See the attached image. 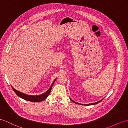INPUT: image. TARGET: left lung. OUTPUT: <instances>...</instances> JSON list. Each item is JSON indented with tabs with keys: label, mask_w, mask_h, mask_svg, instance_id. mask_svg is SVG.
<instances>
[{
	"label": "left lung",
	"mask_w": 128,
	"mask_h": 128,
	"mask_svg": "<svg viewBox=\"0 0 128 128\" xmlns=\"http://www.w3.org/2000/svg\"><path fill=\"white\" fill-rule=\"evenodd\" d=\"M70 99L71 100V101H72L73 102H75V103H76V104H80V105H95V104H98V103H99V102H100L102 99V100H99V101H98V102H93V103H91V104H79V103H78V102H74V100H73L71 98H70Z\"/></svg>",
	"instance_id": "obj_1"
}]
</instances>
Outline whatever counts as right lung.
Masks as SVG:
<instances>
[{"mask_svg": "<svg viewBox=\"0 0 128 128\" xmlns=\"http://www.w3.org/2000/svg\"><path fill=\"white\" fill-rule=\"evenodd\" d=\"M56 79H55L54 80V82H52L51 86L50 87V88L47 90V91H46V92L43 93V94H40V95L32 96V95L26 94H25V93H22L20 91H17V90L14 89L12 86H11V87H12V89H13V90L14 91V92L16 93V94L18 96H20V98H22V99H24V100H26L32 102H42L43 100H44V99H46V98H47V96H48L50 92V91H51V90L52 88V85H53L54 83L55 82Z\"/></svg>", "mask_w": 128, "mask_h": 128, "instance_id": "1", "label": "right lung"}]
</instances>
